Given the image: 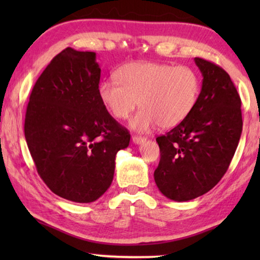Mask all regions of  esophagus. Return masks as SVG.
Instances as JSON below:
<instances>
[{
  "label": "esophagus",
  "instance_id": "34e87169",
  "mask_svg": "<svg viewBox=\"0 0 260 260\" xmlns=\"http://www.w3.org/2000/svg\"><path fill=\"white\" fill-rule=\"evenodd\" d=\"M146 138H142V136H136V135H134L133 138H132V141H133V142L135 143V144H142L143 142H146Z\"/></svg>",
  "mask_w": 260,
  "mask_h": 260
}]
</instances>
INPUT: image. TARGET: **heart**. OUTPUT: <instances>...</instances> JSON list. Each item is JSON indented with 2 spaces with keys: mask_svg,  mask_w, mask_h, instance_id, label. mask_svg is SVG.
<instances>
[{
  "mask_svg": "<svg viewBox=\"0 0 260 260\" xmlns=\"http://www.w3.org/2000/svg\"><path fill=\"white\" fill-rule=\"evenodd\" d=\"M118 79L100 83L99 98L117 119H126L139 105L129 126L136 132L179 126L195 108L201 90L200 77L189 67L155 61H134L118 71Z\"/></svg>",
  "mask_w": 260,
  "mask_h": 260,
  "instance_id": "b5f03b06",
  "label": "heart"
}]
</instances>
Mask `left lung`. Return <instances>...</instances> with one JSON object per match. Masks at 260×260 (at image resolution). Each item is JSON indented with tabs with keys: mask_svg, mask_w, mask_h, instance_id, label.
Here are the masks:
<instances>
[{
	"mask_svg": "<svg viewBox=\"0 0 260 260\" xmlns=\"http://www.w3.org/2000/svg\"><path fill=\"white\" fill-rule=\"evenodd\" d=\"M203 76L195 108L179 126L156 139L160 160L155 182L167 199L204 195L230 166L242 133L241 99L225 70L196 57Z\"/></svg>",
	"mask_w": 260,
	"mask_h": 260,
	"instance_id": "left-lung-1",
	"label": "left lung"
}]
</instances>
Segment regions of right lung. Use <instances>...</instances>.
Instances as JSON below:
<instances>
[{
	"instance_id": "1",
	"label": "right lung",
	"mask_w": 260,
	"mask_h": 260,
	"mask_svg": "<svg viewBox=\"0 0 260 260\" xmlns=\"http://www.w3.org/2000/svg\"><path fill=\"white\" fill-rule=\"evenodd\" d=\"M100 78L95 52L67 48L39 77L26 109L25 139L39 175L76 203L108 190L117 152L131 140L101 102Z\"/></svg>"
}]
</instances>
